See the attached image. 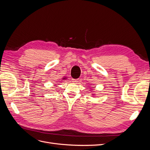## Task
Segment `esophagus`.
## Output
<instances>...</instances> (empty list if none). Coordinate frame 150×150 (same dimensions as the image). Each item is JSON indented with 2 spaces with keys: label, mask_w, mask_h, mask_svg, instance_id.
Here are the masks:
<instances>
[{
  "label": "esophagus",
  "mask_w": 150,
  "mask_h": 150,
  "mask_svg": "<svg viewBox=\"0 0 150 150\" xmlns=\"http://www.w3.org/2000/svg\"><path fill=\"white\" fill-rule=\"evenodd\" d=\"M78 79H72V81H73V82H78Z\"/></svg>",
  "instance_id": "obj_1"
}]
</instances>
